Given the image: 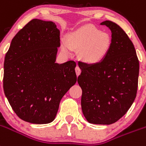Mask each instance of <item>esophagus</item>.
Segmentation results:
<instances>
[{"mask_svg":"<svg viewBox=\"0 0 146 146\" xmlns=\"http://www.w3.org/2000/svg\"><path fill=\"white\" fill-rule=\"evenodd\" d=\"M75 70H76V76H78L81 73V69L78 68V66H77L76 68V69H75Z\"/></svg>","mask_w":146,"mask_h":146,"instance_id":"34e87169","label":"esophagus"}]
</instances>
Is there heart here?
Listing matches in <instances>:
<instances>
[{
	"label": "heart",
	"instance_id": "obj_1",
	"mask_svg": "<svg viewBox=\"0 0 146 146\" xmlns=\"http://www.w3.org/2000/svg\"><path fill=\"white\" fill-rule=\"evenodd\" d=\"M67 41L77 50H82V57L87 63H96L104 58L111 46V38L92 26H87L69 35ZM64 51H69L68 44H62Z\"/></svg>",
	"mask_w": 146,
	"mask_h": 146
}]
</instances>
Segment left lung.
I'll return each instance as SVG.
<instances>
[{
	"mask_svg": "<svg viewBox=\"0 0 146 146\" xmlns=\"http://www.w3.org/2000/svg\"><path fill=\"white\" fill-rule=\"evenodd\" d=\"M111 30V42L101 62H78L82 73V109L88 122L110 125L123 116L137 96L140 64L132 42L115 23H101Z\"/></svg>",
	"mask_w": 146,
	"mask_h": 146,
	"instance_id": "8db88e82",
	"label": "left lung"
}]
</instances>
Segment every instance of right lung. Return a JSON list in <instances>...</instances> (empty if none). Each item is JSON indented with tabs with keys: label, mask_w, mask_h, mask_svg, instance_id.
Here are the masks:
<instances>
[{
	"label": "right lung",
	"mask_w": 146,
	"mask_h": 146,
	"mask_svg": "<svg viewBox=\"0 0 146 146\" xmlns=\"http://www.w3.org/2000/svg\"><path fill=\"white\" fill-rule=\"evenodd\" d=\"M59 36L54 22L33 19L14 36L5 56L3 90L24 121L52 122L62 98L76 82V63L55 62Z\"/></svg>",
	"instance_id": "add662e5"
}]
</instances>
